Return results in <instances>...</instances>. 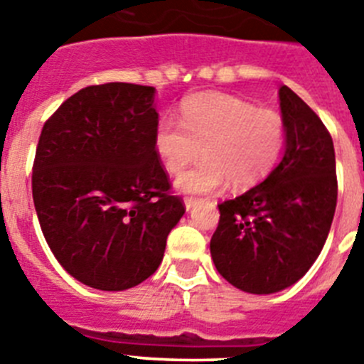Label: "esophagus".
<instances>
[{
    "mask_svg": "<svg viewBox=\"0 0 364 364\" xmlns=\"http://www.w3.org/2000/svg\"><path fill=\"white\" fill-rule=\"evenodd\" d=\"M197 204H198V198H184V205L188 211L193 210Z\"/></svg>",
    "mask_w": 364,
    "mask_h": 364,
    "instance_id": "esophagus-1",
    "label": "esophagus"
}]
</instances>
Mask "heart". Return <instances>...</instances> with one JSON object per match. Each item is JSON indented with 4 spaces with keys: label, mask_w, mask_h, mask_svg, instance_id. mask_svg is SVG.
Listing matches in <instances>:
<instances>
[{
    "label": "heart",
    "mask_w": 364,
    "mask_h": 364,
    "mask_svg": "<svg viewBox=\"0 0 364 364\" xmlns=\"http://www.w3.org/2000/svg\"><path fill=\"white\" fill-rule=\"evenodd\" d=\"M180 123L162 118L154 129L153 147L169 173H178L200 149L204 159L175 180V188L188 195L218 191L230 182L235 189L252 188L272 173L284 149L281 114L257 109L237 96H189L180 107Z\"/></svg>",
    "instance_id": "1"
}]
</instances>
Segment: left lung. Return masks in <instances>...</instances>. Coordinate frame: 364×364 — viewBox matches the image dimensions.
I'll return each instance as SVG.
<instances>
[{
  "mask_svg": "<svg viewBox=\"0 0 364 364\" xmlns=\"http://www.w3.org/2000/svg\"><path fill=\"white\" fill-rule=\"evenodd\" d=\"M284 154L259 186L218 204L215 268L239 290L269 295L304 277L330 233L337 204L336 151L321 118L290 87L279 89Z\"/></svg>",
  "mask_w": 364,
  "mask_h": 364,
  "instance_id": "1",
  "label": "left lung"
}]
</instances>
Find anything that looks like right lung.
I'll use <instances>...</instances> for the list:
<instances>
[{"label": "right lung", "instance_id": "1", "mask_svg": "<svg viewBox=\"0 0 364 364\" xmlns=\"http://www.w3.org/2000/svg\"><path fill=\"white\" fill-rule=\"evenodd\" d=\"M156 89L85 87L41 129L32 198L50 252L82 284L122 291L151 277L186 213L154 153Z\"/></svg>", "mask_w": 364, "mask_h": 364}]
</instances>
